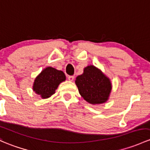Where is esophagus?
<instances>
[{
	"label": "esophagus",
	"mask_w": 150,
	"mask_h": 150,
	"mask_svg": "<svg viewBox=\"0 0 150 150\" xmlns=\"http://www.w3.org/2000/svg\"><path fill=\"white\" fill-rule=\"evenodd\" d=\"M67 78H68V80H70V81H72V80H74V78H75V77H74L73 75H69V76L67 77Z\"/></svg>",
	"instance_id": "esophagus-1"
}]
</instances>
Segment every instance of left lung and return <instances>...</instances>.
Returning a JSON list of instances; mask_svg holds the SVG:
<instances>
[{
  "label": "left lung",
  "instance_id": "8db88e82",
  "mask_svg": "<svg viewBox=\"0 0 150 150\" xmlns=\"http://www.w3.org/2000/svg\"><path fill=\"white\" fill-rule=\"evenodd\" d=\"M75 83L82 97L91 104L105 103L111 91L109 79L93 65L84 69L83 73L76 78Z\"/></svg>",
  "mask_w": 150,
  "mask_h": 150
}]
</instances>
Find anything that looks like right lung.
I'll list each match as a JSON object with an SVG mask.
<instances>
[{"instance_id": "add662e5", "label": "right lung", "mask_w": 150, "mask_h": 150, "mask_svg": "<svg viewBox=\"0 0 150 150\" xmlns=\"http://www.w3.org/2000/svg\"><path fill=\"white\" fill-rule=\"evenodd\" d=\"M65 78L62 71L48 67L36 78L33 90L42 98H47L54 93L59 83L64 81Z\"/></svg>"}]
</instances>
